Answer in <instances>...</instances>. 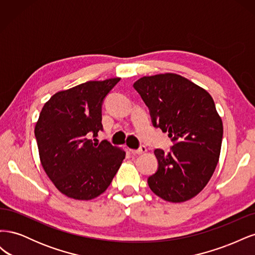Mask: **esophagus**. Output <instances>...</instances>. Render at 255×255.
<instances>
[{
    "label": "esophagus",
    "instance_id": "1",
    "mask_svg": "<svg viewBox=\"0 0 255 255\" xmlns=\"http://www.w3.org/2000/svg\"><path fill=\"white\" fill-rule=\"evenodd\" d=\"M129 151H130V153H132V154H142V153L146 152V148H145V145H140L139 149H137V150L130 149Z\"/></svg>",
    "mask_w": 255,
    "mask_h": 255
}]
</instances>
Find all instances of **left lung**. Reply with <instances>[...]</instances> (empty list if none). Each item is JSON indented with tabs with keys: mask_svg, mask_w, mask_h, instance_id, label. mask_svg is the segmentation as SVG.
Here are the masks:
<instances>
[{
	"mask_svg": "<svg viewBox=\"0 0 255 255\" xmlns=\"http://www.w3.org/2000/svg\"><path fill=\"white\" fill-rule=\"evenodd\" d=\"M133 87L148 106L152 125L172 141L170 152L156 149L150 189L169 202H184L201 191L217 166L222 121L206 90L173 73L143 76Z\"/></svg>",
	"mask_w": 255,
	"mask_h": 255,
	"instance_id": "obj_1",
	"label": "left lung"
}]
</instances>
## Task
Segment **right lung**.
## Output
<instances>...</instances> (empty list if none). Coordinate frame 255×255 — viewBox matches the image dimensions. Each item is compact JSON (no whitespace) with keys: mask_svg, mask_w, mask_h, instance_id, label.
<instances>
[{"mask_svg":"<svg viewBox=\"0 0 255 255\" xmlns=\"http://www.w3.org/2000/svg\"><path fill=\"white\" fill-rule=\"evenodd\" d=\"M119 81L83 83L57 92L42 107L35 127L41 165L69 198L91 200L103 194L126 157L107 140L90 139L103 130L102 105Z\"/></svg>","mask_w":255,"mask_h":255,"instance_id":"add662e5","label":"right lung"}]
</instances>
